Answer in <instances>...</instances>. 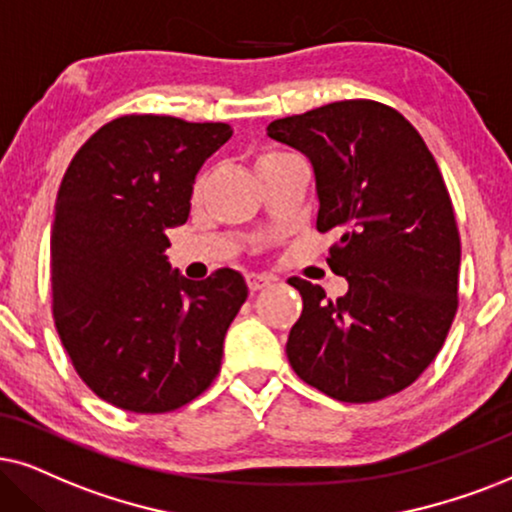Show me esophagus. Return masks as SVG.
Here are the masks:
<instances>
[{
	"label": "esophagus",
	"mask_w": 512,
	"mask_h": 512,
	"mask_svg": "<svg viewBox=\"0 0 512 512\" xmlns=\"http://www.w3.org/2000/svg\"><path fill=\"white\" fill-rule=\"evenodd\" d=\"M245 281H248V288L252 290V293H257V290L269 288V286H271V281H274V278H271V276H264V274H248V276H245Z\"/></svg>",
	"instance_id": "34e87169"
}]
</instances>
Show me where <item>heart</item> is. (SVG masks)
I'll return each mask as SVG.
<instances>
[{
	"mask_svg": "<svg viewBox=\"0 0 512 512\" xmlns=\"http://www.w3.org/2000/svg\"><path fill=\"white\" fill-rule=\"evenodd\" d=\"M283 155H288V153H281V151H262V153L257 155V158H255V167H257V170H260V167L269 165V163H274V160L283 158ZM200 186H203V177H198L196 186H193V191L198 193V191H200Z\"/></svg>",
	"mask_w": 512,
	"mask_h": 512,
	"instance_id": "b5f03b06",
	"label": "heart"
}]
</instances>
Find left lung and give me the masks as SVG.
Wrapping results in <instances>:
<instances>
[{"mask_svg":"<svg viewBox=\"0 0 512 512\" xmlns=\"http://www.w3.org/2000/svg\"><path fill=\"white\" fill-rule=\"evenodd\" d=\"M271 139L314 167L316 229L335 238L338 300L304 278L286 354L307 385L366 404L416 383L442 349L458 309L461 236L442 172L399 111L385 103L335 101L274 120Z\"/></svg>","mask_w":512,"mask_h":512,"instance_id":"8db88e82","label":"left lung"}]
</instances>
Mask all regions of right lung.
<instances>
[{
  "label": "right lung",
  "instance_id": "add662e5",
  "mask_svg": "<svg viewBox=\"0 0 512 512\" xmlns=\"http://www.w3.org/2000/svg\"><path fill=\"white\" fill-rule=\"evenodd\" d=\"M226 122L122 115L84 141L51 226V309L75 371L108 404L167 413L217 378L243 276L172 271L167 229L189 219L193 181L231 139Z\"/></svg>",
  "mask_w": 512,
  "mask_h": 512
}]
</instances>
